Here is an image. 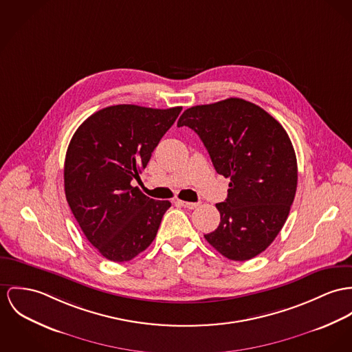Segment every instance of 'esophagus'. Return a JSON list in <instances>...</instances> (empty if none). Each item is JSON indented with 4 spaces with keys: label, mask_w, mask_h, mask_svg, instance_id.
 <instances>
[{
    "label": "esophagus",
    "mask_w": 352,
    "mask_h": 352,
    "mask_svg": "<svg viewBox=\"0 0 352 352\" xmlns=\"http://www.w3.org/2000/svg\"><path fill=\"white\" fill-rule=\"evenodd\" d=\"M184 208H186V209H190V210H192V209H195L199 204L198 202H186V201H178Z\"/></svg>",
    "instance_id": "1"
}]
</instances>
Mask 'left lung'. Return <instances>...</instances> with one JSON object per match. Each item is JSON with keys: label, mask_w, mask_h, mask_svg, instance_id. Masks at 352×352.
Here are the masks:
<instances>
[{"label": "left lung", "mask_w": 352, "mask_h": 352, "mask_svg": "<svg viewBox=\"0 0 352 352\" xmlns=\"http://www.w3.org/2000/svg\"><path fill=\"white\" fill-rule=\"evenodd\" d=\"M177 126L194 130L217 173L230 178L228 198L216 205L221 222L206 241L233 261L256 257L280 233L296 194L298 162L287 131L239 98L190 107Z\"/></svg>", "instance_id": "1"}]
</instances>
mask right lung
I'll use <instances>...</instances> for the list:
<instances>
[{
  "instance_id": "right-lung-1",
  "label": "right lung",
  "mask_w": 352,
  "mask_h": 352,
  "mask_svg": "<svg viewBox=\"0 0 352 352\" xmlns=\"http://www.w3.org/2000/svg\"><path fill=\"white\" fill-rule=\"evenodd\" d=\"M181 111L111 106L85 119L69 142L65 197L87 240L109 261H130L147 249L171 206L131 182Z\"/></svg>"
}]
</instances>
